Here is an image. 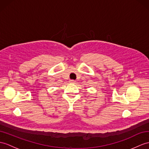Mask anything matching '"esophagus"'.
I'll return each instance as SVG.
<instances>
[{"instance_id": "esophagus-1", "label": "esophagus", "mask_w": 149, "mask_h": 149, "mask_svg": "<svg viewBox=\"0 0 149 149\" xmlns=\"http://www.w3.org/2000/svg\"><path fill=\"white\" fill-rule=\"evenodd\" d=\"M70 83H75V81L74 80H70Z\"/></svg>"}]
</instances>
